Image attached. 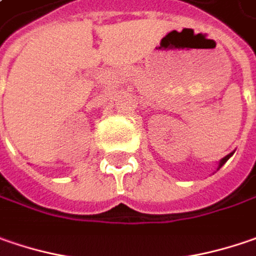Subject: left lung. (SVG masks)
Segmentation results:
<instances>
[{
	"label": "left lung",
	"instance_id": "obj_1",
	"mask_svg": "<svg viewBox=\"0 0 256 256\" xmlns=\"http://www.w3.org/2000/svg\"><path fill=\"white\" fill-rule=\"evenodd\" d=\"M232 156H234V152H230V154H228V156H226V157H224V158H222V160L219 161V166H218V170H219V168H220V167H222V166H224V162H226V161L229 160V158H230V157H232Z\"/></svg>",
	"mask_w": 256,
	"mask_h": 256
}]
</instances>
